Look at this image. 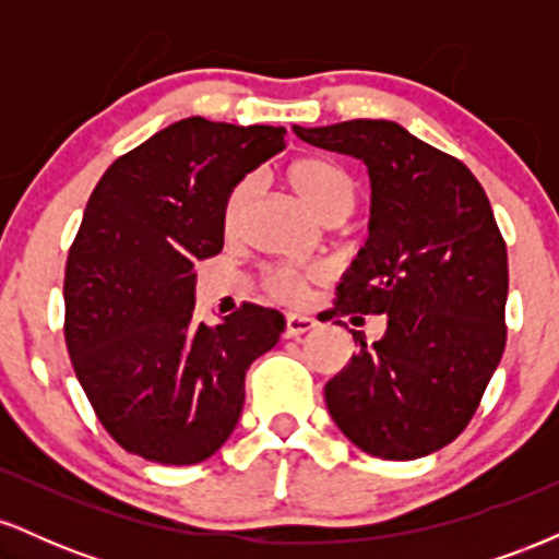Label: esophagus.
Masks as SVG:
<instances>
[{
  "mask_svg": "<svg viewBox=\"0 0 559 559\" xmlns=\"http://www.w3.org/2000/svg\"><path fill=\"white\" fill-rule=\"evenodd\" d=\"M316 325H318V320L310 318V316H286L284 336L286 338H297V336H301V333L316 329Z\"/></svg>",
  "mask_w": 559,
  "mask_h": 559,
  "instance_id": "34e87169",
  "label": "esophagus"
}]
</instances>
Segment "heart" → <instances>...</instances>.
<instances>
[{"label": "heart", "instance_id": "b5f03b06", "mask_svg": "<svg viewBox=\"0 0 559 559\" xmlns=\"http://www.w3.org/2000/svg\"><path fill=\"white\" fill-rule=\"evenodd\" d=\"M288 183L297 194L310 204L323 221L336 223L355 210L357 202V186L352 176L338 165L325 163V159H297L288 165L286 170ZM254 194H258V178H243L230 189L223 207V226L228 234H236L241 228L243 217L252 207ZM325 278L323 267H297V265H281L267 271L265 275V292L267 297L281 301V305H301L310 294V288Z\"/></svg>", "mask_w": 559, "mask_h": 559}]
</instances>
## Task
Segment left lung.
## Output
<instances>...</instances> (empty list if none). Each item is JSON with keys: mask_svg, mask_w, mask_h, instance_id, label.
<instances>
[{"mask_svg": "<svg viewBox=\"0 0 559 559\" xmlns=\"http://www.w3.org/2000/svg\"><path fill=\"white\" fill-rule=\"evenodd\" d=\"M307 144L362 159L370 236L333 312L386 316L373 344L325 383L333 423L362 452L418 460L457 439L502 360L507 247L489 197L457 157L391 120L301 128Z\"/></svg>", "mask_w": 559, "mask_h": 559, "instance_id": "8db88e82", "label": "left lung"}]
</instances>
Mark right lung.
Listing matches in <instances>:
<instances>
[{"label":"right lung","instance_id":"add662e5","mask_svg":"<svg viewBox=\"0 0 559 559\" xmlns=\"http://www.w3.org/2000/svg\"><path fill=\"white\" fill-rule=\"evenodd\" d=\"M286 128L178 120L99 178L66 265V344L96 418L126 452L194 465L234 433L249 365L284 331L243 301L194 318V265L223 249V207Z\"/></svg>","mask_w":559,"mask_h":559}]
</instances>
